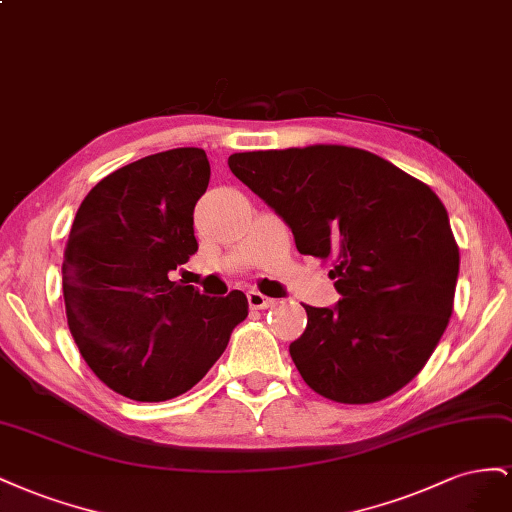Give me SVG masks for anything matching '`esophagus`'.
I'll use <instances>...</instances> for the list:
<instances>
[{"label":"esophagus","mask_w":512,"mask_h":512,"mask_svg":"<svg viewBox=\"0 0 512 512\" xmlns=\"http://www.w3.org/2000/svg\"><path fill=\"white\" fill-rule=\"evenodd\" d=\"M246 298H248V304H251V309H270V306L276 304L274 298L264 296V294H261V291H257V289L248 291Z\"/></svg>","instance_id":"1"}]
</instances>
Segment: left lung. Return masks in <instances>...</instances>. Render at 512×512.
Segmentation results:
<instances>
[{
	"mask_svg": "<svg viewBox=\"0 0 512 512\" xmlns=\"http://www.w3.org/2000/svg\"><path fill=\"white\" fill-rule=\"evenodd\" d=\"M229 169L294 233L302 255L330 264L334 309L304 304L289 345L317 394L377 403L422 371L452 315L459 246L431 188L382 156L347 145L240 152Z\"/></svg>",
	"mask_w": 512,
	"mask_h": 512,
	"instance_id": "8db88e82",
	"label": "left lung"
}]
</instances>
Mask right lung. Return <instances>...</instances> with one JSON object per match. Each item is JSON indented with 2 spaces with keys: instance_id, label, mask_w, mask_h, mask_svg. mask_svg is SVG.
Instances as JSON below:
<instances>
[{
  "instance_id": "1",
  "label": "right lung",
  "mask_w": 512,
  "mask_h": 512,
  "mask_svg": "<svg viewBox=\"0 0 512 512\" xmlns=\"http://www.w3.org/2000/svg\"><path fill=\"white\" fill-rule=\"evenodd\" d=\"M210 182L201 148L135 160L102 178L64 248L70 334L102 384L133 401L180 397L221 358L248 300L201 296L169 272L195 255L193 210Z\"/></svg>"
}]
</instances>
